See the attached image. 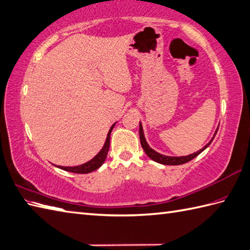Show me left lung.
Listing matches in <instances>:
<instances>
[{"label": "left lung", "mask_w": 250, "mask_h": 250, "mask_svg": "<svg viewBox=\"0 0 250 250\" xmlns=\"http://www.w3.org/2000/svg\"><path fill=\"white\" fill-rule=\"evenodd\" d=\"M217 130L218 129H216V131H215V134H214V137H215V135L217 134ZM139 135H140V142H141V146H142V148L144 149V152H146V154L147 155V156L151 158V159H153L154 162H156V163H158V164H162V165H169V166H176V165H183V164H186V163H188V162H190L191 159H193L195 157H197L199 154L200 153H202L205 148H207L209 144H210V142L213 141V139H214V137L212 138V140H210L207 146H203L200 151H198V152H196V153H193V154H190V155H187V156H180V157H173V156H166V155H163V154H160V153H158V152H156V151H154V149L152 148V147H149V146L147 144V142H146V138H144V134H143V128H142V125H141V123H140V127H139Z\"/></svg>", "instance_id": "left-lung-1"}]
</instances>
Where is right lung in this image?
<instances>
[{
	"instance_id": "right-lung-1",
	"label": "right lung",
	"mask_w": 250,
	"mask_h": 250,
	"mask_svg": "<svg viewBox=\"0 0 250 250\" xmlns=\"http://www.w3.org/2000/svg\"><path fill=\"white\" fill-rule=\"evenodd\" d=\"M114 125H115V123L111 126V128L109 129L106 142H104L103 148L101 149V152H99L95 157L92 158L90 162L82 164L80 166H76V167H62V166H58V168L65 170V171H68V172H74V173H81V174L90 173V172H92V171L97 170L104 163V160H106V158H107V154H108L109 147H110V135H111V131H112V129H113Z\"/></svg>"
}]
</instances>
